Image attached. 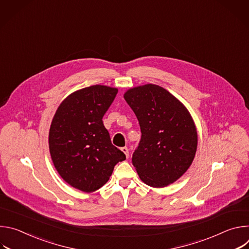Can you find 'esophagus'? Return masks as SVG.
<instances>
[{
	"label": "esophagus",
	"instance_id": "1",
	"mask_svg": "<svg viewBox=\"0 0 249 249\" xmlns=\"http://www.w3.org/2000/svg\"><path fill=\"white\" fill-rule=\"evenodd\" d=\"M121 151L125 154L126 158L128 159L129 158V150H128V148L127 147H123V148H121Z\"/></svg>",
	"mask_w": 249,
	"mask_h": 249
}]
</instances>
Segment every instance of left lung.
Here are the masks:
<instances>
[{
	"instance_id": "8db88e82",
	"label": "left lung",
	"mask_w": 249,
	"mask_h": 249,
	"mask_svg": "<svg viewBox=\"0 0 249 249\" xmlns=\"http://www.w3.org/2000/svg\"><path fill=\"white\" fill-rule=\"evenodd\" d=\"M124 98L141 128V141L132 157L141 180L157 188L173 183L189 168L197 150V130L189 111L153 84L128 89Z\"/></svg>"
}]
</instances>
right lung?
Here are the masks:
<instances>
[{"label": "right lung", "mask_w": 249, "mask_h": 249, "mask_svg": "<svg viewBox=\"0 0 249 249\" xmlns=\"http://www.w3.org/2000/svg\"><path fill=\"white\" fill-rule=\"evenodd\" d=\"M118 89L95 85L66 97L53 117L49 151L55 168L71 186L93 192L108 181L117 162L126 160L112 145L102 117Z\"/></svg>", "instance_id": "right-lung-1"}]
</instances>
